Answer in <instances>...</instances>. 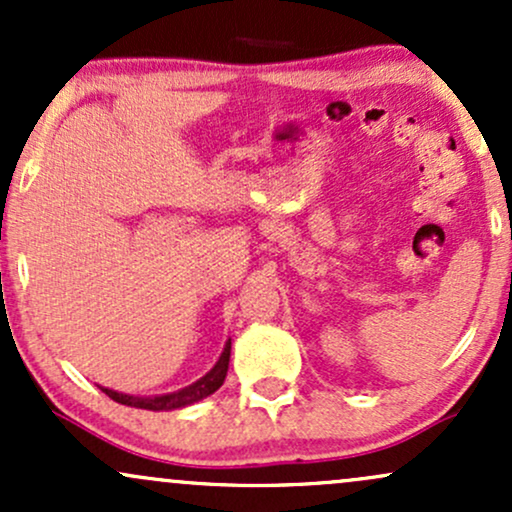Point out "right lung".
<instances>
[{
    "label": "right lung",
    "mask_w": 512,
    "mask_h": 512,
    "mask_svg": "<svg viewBox=\"0 0 512 512\" xmlns=\"http://www.w3.org/2000/svg\"><path fill=\"white\" fill-rule=\"evenodd\" d=\"M228 361H231V339H228L226 346H223L219 361L216 366L209 370L204 378H199L197 383L182 387L178 392H168V395H154V397H134V395H125V392H115L108 390V387H101V390L108 395L110 399H115L117 404H127V407H137V409H149V411H170V409H182L190 407V404L199 402V399L214 395L216 390L223 385L228 373Z\"/></svg>",
    "instance_id": "1"
}]
</instances>
